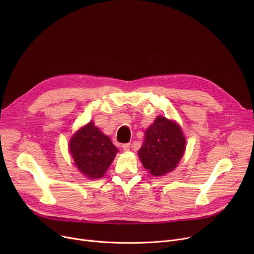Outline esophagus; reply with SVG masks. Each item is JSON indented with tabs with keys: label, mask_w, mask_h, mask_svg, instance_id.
Returning <instances> with one entry per match:
<instances>
[{
	"label": "esophagus",
	"mask_w": 254,
	"mask_h": 254,
	"mask_svg": "<svg viewBox=\"0 0 254 254\" xmlns=\"http://www.w3.org/2000/svg\"><path fill=\"white\" fill-rule=\"evenodd\" d=\"M130 148V143H126V144H123V149L125 151H128Z\"/></svg>",
	"instance_id": "34e87169"
}]
</instances>
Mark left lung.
<instances>
[{
	"label": "left lung",
	"instance_id": "left-lung-1",
	"mask_svg": "<svg viewBox=\"0 0 254 254\" xmlns=\"http://www.w3.org/2000/svg\"><path fill=\"white\" fill-rule=\"evenodd\" d=\"M185 138L179 125L164 116H157L145 130L139 157L151 175L158 177L174 170L185 151Z\"/></svg>",
	"mask_w": 254,
	"mask_h": 254
}]
</instances>
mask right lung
Listing matches in <instances>:
<instances>
[{
  "instance_id": "add662e5",
  "label": "right lung",
  "mask_w": 254,
  "mask_h": 254,
  "mask_svg": "<svg viewBox=\"0 0 254 254\" xmlns=\"http://www.w3.org/2000/svg\"><path fill=\"white\" fill-rule=\"evenodd\" d=\"M69 150L77 169L91 179L104 176L118 151L110 138L92 122L75 132L69 142Z\"/></svg>"
}]
</instances>
